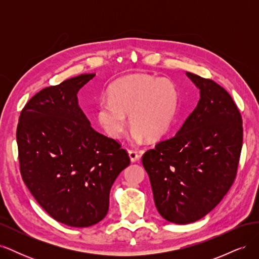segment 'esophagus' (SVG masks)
Segmentation results:
<instances>
[{"instance_id":"esophagus-1","label":"esophagus","mask_w":259,"mask_h":259,"mask_svg":"<svg viewBox=\"0 0 259 259\" xmlns=\"http://www.w3.org/2000/svg\"><path fill=\"white\" fill-rule=\"evenodd\" d=\"M128 155H130V159L132 162H136L140 158V154L135 150H132V149L131 150H128Z\"/></svg>"}]
</instances>
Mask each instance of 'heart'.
Returning a JSON list of instances; mask_svg holds the SVG:
<instances>
[{
  "mask_svg": "<svg viewBox=\"0 0 259 259\" xmlns=\"http://www.w3.org/2000/svg\"><path fill=\"white\" fill-rule=\"evenodd\" d=\"M178 104L176 86L167 79L149 75H132L115 82L109 97L101 98L97 108L100 126L112 138H120L127 126L133 139L142 142L156 139L165 133L173 121Z\"/></svg>",
  "mask_w": 259,
  "mask_h": 259,
  "instance_id": "heart-1",
  "label": "heart"
}]
</instances>
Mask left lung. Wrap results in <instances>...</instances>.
I'll return each instance as SVG.
<instances>
[{"label":"left lung","mask_w":259,"mask_h":259,"mask_svg":"<svg viewBox=\"0 0 259 259\" xmlns=\"http://www.w3.org/2000/svg\"><path fill=\"white\" fill-rule=\"evenodd\" d=\"M200 90L197 108L177 134L142 158L160 215L179 225L197 222L229 191L242 150L239 109L223 86L187 72Z\"/></svg>","instance_id":"left-lung-1"}]
</instances>
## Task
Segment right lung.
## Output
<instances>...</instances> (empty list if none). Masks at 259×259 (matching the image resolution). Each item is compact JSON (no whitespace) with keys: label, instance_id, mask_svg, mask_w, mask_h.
<instances>
[{"label":"right lung","instance_id":"add662e5","mask_svg":"<svg viewBox=\"0 0 259 259\" xmlns=\"http://www.w3.org/2000/svg\"><path fill=\"white\" fill-rule=\"evenodd\" d=\"M95 74L36 93L17 125L19 168L36 202L57 222L90 227L104 219L115 178L130 165L115 139L94 130L76 94Z\"/></svg>","mask_w":259,"mask_h":259}]
</instances>
